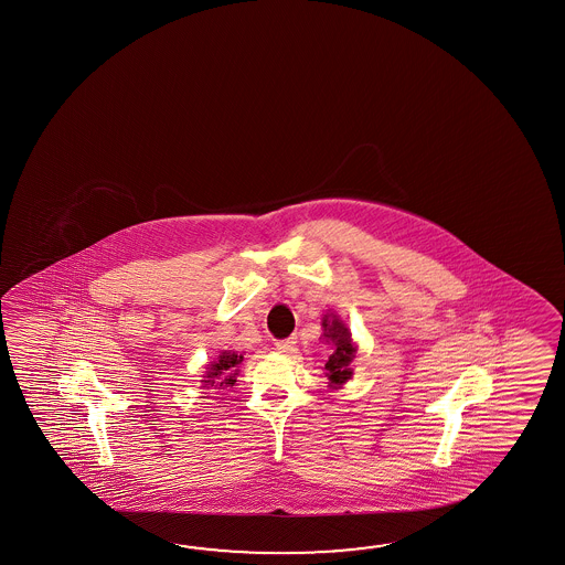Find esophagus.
Returning a JSON list of instances; mask_svg holds the SVG:
<instances>
[{"label":"esophagus","instance_id":"esophagus-1","mask_svg":"<svg viewBox=\"0 0 565 565\" xmlns=\"http://www.w3.org/2000/svg\"><path fill=\"white\" fill-rule=\"evenodd\" d=\"M275 345H277V349L278 351H280V353H290V351L295 349V345H297V337H288V339H280V341H277Z\"/></svg>","mask_w":565,"mask_h":565}]
</instances>
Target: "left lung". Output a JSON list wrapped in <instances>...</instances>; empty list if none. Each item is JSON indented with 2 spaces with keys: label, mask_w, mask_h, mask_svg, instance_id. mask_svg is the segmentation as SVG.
I'll return each mask as SVG.
<instances>
[{
  "label": "left lung",
  "mask_w": 565,
  "mask_h": 565,
  "mask_svg": "<svg viewBox=\"0 0 565 565\" xmlns=\"http://www.w3.org/2000/svg\"><path fill=\"white\" fill-rule=\"evenodd\" d=\"M323 339L327 343H333V351L329 355V360L324 363V375L329 380V385L337 390L348 382L353 375L351 370V361L355 358V345L351 339V331L348 324L343 323L337 315L329 312L323 317Z\"/></svg>",
  "instance_id": "1"
}]
</instances>
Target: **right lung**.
Masks as SVG:
<instances>
[{"instance_id":"add662e5","label":"right lung","mask_w":565,"mask_h":565,"mask_svg":"<svg viewBox=\"0 0 565 565\" xmlns=\"http://www.w3.org/2000/svg\"><path fill=\"white\" fill-rule=\"evenodd\" d=\"M244 361V355L236 353V351H222L217 355L216 361H210V365L205 367L204 373V387H232L236 384V375H238V367Z\"/></svg>"}]
</instances>
